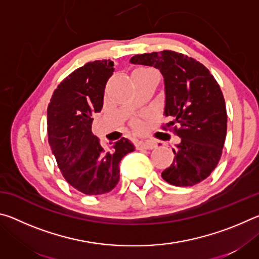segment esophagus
Wrapping results in <instances>:
<instances>
[{
  "label": "esophagus",
  "instance_id": "obj_1",
  "mask_svg": "<svg viewBox=\"0 0 259 259\" xmlns=\"http://www.w3.org/2000/svg\"><path fill=\"white\" fill-rule=\"evenodd\" d=\"M155 146V143L153 140H138L136 142V148L137 150H150Z\"/></svg>",
  "mask_w": 259,
  "mask_h": 259
}]
</instances>
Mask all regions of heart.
Returning a JSON list of instances; mask_svg holds the SVG:
<instances>
[{"mask_svg": "<svg viewBox=\"0 0 259 259\" xmlns=\"http://www.w3.org/2000/svg\"><path fill=\"white\" fill-rule=\"evenodd\" d=\"M150 71H152L151 68H138V69H136V71H135L134 73H139V72H150Z\"/></svg>", "mask_w": 259, "mask_h": 259, "instance_id": "1", "label": "heart"}]
</instances>
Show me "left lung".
I'll list each match as a JSON object with an SVG mask.
<instances>
[{
  "label": "left lung",
  "instance_id": "8db88e82",
  "mask_svg": "<svg viewBox=\"0 0 259 259\" xmlns=\"http://www.w3.org/2000/svg\"><path fill=\"white\" fill-rule=\"evenodd\" d=\"M130 63L155 67L164 77V115L170 122L162 128L174 126L181 142L162 178L181 187L204 181L221 160L226 138L227 114L221 87L207 67L179 52L136 55Z\"/></svg>",
  "mask_w": 259,
  "mask_h": 259
}]
</instances>
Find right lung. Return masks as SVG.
Instances as JSON below:
<instances>
[{
    "label": "right lung",
    "instance_id": "1",
    "mask_svg": "<svg viewBox=\"0 0 259 259\" xmlns=\"http://www.w3.org/2000/svg\"><path fill=\"white\" fill-rule=\"evenodd\" d=\"M112 60L87 63L64 78L48 106V138L52 154L69 185L87 195L111 192L120 179L122 157L135 151L122 137L103 147L91 131L93 115L103 108L104 91L113 75Z\"/></svg>",
    "mask_w": 259,
    "mask_h": 259
}]
</instances>
